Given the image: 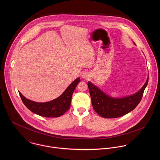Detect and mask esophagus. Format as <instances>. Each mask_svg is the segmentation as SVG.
Listing matches in <instances>:
<instances>
[{
  "label": "esophagus",
  "instance_id": "obj_1",
  "mask_svg": "<svg viewBox=\"0 0 160 160\" xmlns=\"http://www.w3.org/2000/svg\"><path fill=\"white\" fill-rule=\"evenodd\" d=\"M82 78H84V79H88V74H86V73H84V74L82 75Z\"/></svg>",
  "mask_w": 160,
  "mask_h": 160
}]
</instances>
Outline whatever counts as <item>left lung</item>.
I'll use <instances>...</instances> for the list:
<instances>
[{"instance_id":"left-lung-1","label":"left lung","mask_w":160,"mask_h":160,"mask_svg":"<svg viewBox=\"0 0 160 160\" xmlns=\"http://www.w3.org/2000/svg\"><path fill=\"white\" fill-rule=\"evenodd\" d=\"M148 82V78L139 91L121 98L110 97L88 82L92 107L96 113L105 118H115L127 114L132 111L141 101Z\"/></svg>"}]
</instances>
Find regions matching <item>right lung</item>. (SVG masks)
<instances>
[{"mask_svg": "<svg viewBox=\"0 0 160 160\" xmlns=\"http://www.w3.org/2000/svg\"><path fill=\"white\" fill-rule=\"evenodd\" d=\"M80 81L79 78H77L60 97L45 103L31 101L26 98L20 92L19 93L24 105L34 113L43 117L57 118L64 114L68 110L71 105L72 93Z\"/></svg>", "mask_w": 160, "mask_h": 160, "instance_id": "add662e5", "label": "right lung"}]
</instances>
